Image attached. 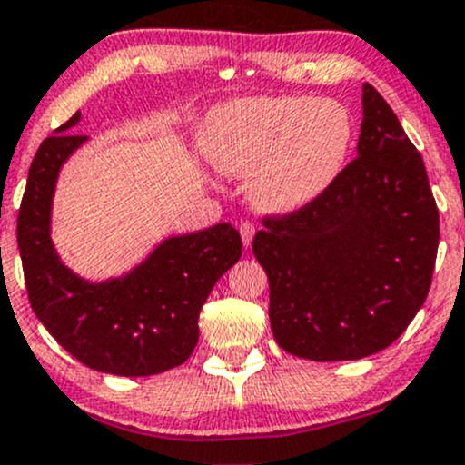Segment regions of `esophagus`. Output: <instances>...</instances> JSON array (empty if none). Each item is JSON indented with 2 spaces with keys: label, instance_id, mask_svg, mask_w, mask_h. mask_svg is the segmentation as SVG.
<instances>
[{
  "label": "esophagus",
  "instance_id": "obj_1",
  "mask_svg": "<svg viewBox=\"0 0 465 465\" xmlns=\"http://www.w3.org/2000/svg\"><path fill=\"white\" fill-rule=\"evenodd\" d=\"M239 232H242V242H243L245 248H250L252 239H254V232H256L254 223H252V222H242V226H239Z\"/></svg>",
  "mask_w": 465,
  "mask_h": 465
}]
</instances>
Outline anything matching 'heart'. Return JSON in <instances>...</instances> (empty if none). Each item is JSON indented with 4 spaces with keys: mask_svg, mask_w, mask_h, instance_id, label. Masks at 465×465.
<instances>
[{
    "mask_svg": "<svg viewBox=\"0 0 465 465\" xmlns=\"http://www.w3.org/2000/svg\"><path fill=\"white\" fill-rule=\"evenodd\" d=\"M353 120L342 103L259 96L223 103L204 118L200 146L228 176H250L262 213H293L314 203L345 168Z\"/></svg>",
    "mask_w": 465,
    "mask_h": 465,
    "instance_id": "obj_1",
    "label": "heart"
}]
</instances>
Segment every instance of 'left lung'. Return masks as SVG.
Instances as JSON below:
<instances>
[{
	"instance_id": "8db88e82",
	"label": "left lung",
	"mask_w": 465,
	"mask_h": 465,
	"mask_svg": "<svg viewBox=\"0 0 465 465\" xmlns=\"http://www.w3.org/2000/svg\"><path fill=\"white\" fill-rule=\"evenodd\" d=\"M358 157L314 203L265 217L252 252L286 353L360 360L392 345L427 300L440 215L420 153L364 84Z\"/></svg>"
}]
</instances>
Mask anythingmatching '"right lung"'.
Returning a JSON list of instances; mask_svg holds the SVG:
<instances>
[{
	"mask_svg": "<svg viewBox=\"0 0 465 465\" xmlns=\"http://www.w3.org/2000/svg\"><path fill=\"white\" fill-rule=\"evenodd\" d=\"M79 118L40 144L27 174L16 222L27 297L40 323L82 364L123 377L157 375L192 355L200 308L242 259V237L222 222L163 239L124 276L90 282L71 272L51 242V206L62 165L88 140L68 134Z\"/></svg>",
	"mask_w": 465,
	"mask_h": 465,
	"instance_id": "right-lung-1",
	"label": "right lung"
}]
</instances>
